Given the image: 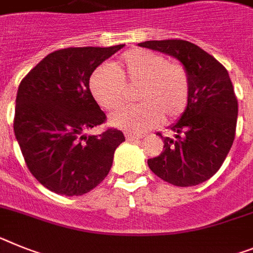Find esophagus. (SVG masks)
<instances>
[{
	"label": "esophagus",
	"mask_w": 253,
	"mask_h": 253,
	"mask_svg": "<svg viewBox=\"0 0 253 253\" xmlns=\"http://www.w3.org/2000/svg\"><path fill=\"white\" fill-rule=\"evenodd\" d=\"M125 137H126V139H128V141H138V139H142V138H143V135L126 133V134H125Z\"/></svg>",
	"instance_id": "obj_1"
}]
</instances>
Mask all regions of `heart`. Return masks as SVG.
Segmentation results:
<instances>
[{"label":"heart","mask_w":253,"mask_h":253,"mask_svg":"<svg viewBox=\"0 0 253 253\" xmlns=\"http://www.w3.org/2000/svg\"><path fill=\"white\" fill-rule=\"evenodd\" d=\"M90 90L103 109L112 111L128 100V87H138L139 105L111 116V124L146 131L165 120H178L191 101V77L184 65L148 49L134 48L120 57V68L103 65L90 77Z\"/></svg>","instance_id":"b5f03b06"}]
</instances>
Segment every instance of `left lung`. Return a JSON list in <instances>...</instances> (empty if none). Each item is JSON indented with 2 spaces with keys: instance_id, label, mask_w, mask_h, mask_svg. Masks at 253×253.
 Wrapping results in <instances>:
<instances>
[{
  "instance_id": "8db88e82",
  "label": "left lung",
  "mask_w": 253,
  "mask_h": 253,
  "mask_svg": "<svg viewBox=\"0 0 253 253\" xmlns=\"http://www.w3.org/2000/svg\"><path fill=\"white\" fill-rule=\"evenodd\" d=\"M141 47L174 56L191 77V101L180 120L163 137L164 150L148 159L159 178L178 187H192L223 165L235 137L238 101L229 74L213 56L184 40L147 41Z\"/></svg>"
}]
</instances>
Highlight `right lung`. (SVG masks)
<instances>
[{
	"label": "right lung",
	"instance_id": "1",
	"mask_svg": "<svg viewBox=\"0 0 253 253\" xmlns=\"http://www.w3.org/2000/svg\"><path fill=\"white\" fill-rule=\"evenodd\" d=\"M124 44L68 47L47 55L24 77L16 94L15 137L32 175L49 191L82 196L100 184L125 141L122 130L83 131L103 124L89 89L98 65Z\"/></svg>",
	"mask_w": 253,
	"mask_h": 253
}]
</instances>
